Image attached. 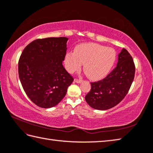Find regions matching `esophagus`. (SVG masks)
<instances>
[{
  "label": "esophagus",
  "instance_id": "1",
  "mask_svg": "<svg viewBox=\"0 0 153 153\" xmlns=\"http://www.w3.org/2000/svg\"><path fill=\"white\" fill-rule=\"evenodd\" d=\"M74 82L77 83H80L81 82H82V80L80 79H77V78H76V79H74Z\"/></svg>",
  "mask_w": 153,
  "mask_h": 153
}]
</instances>
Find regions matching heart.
Wrapping results in <instances>:
<instances>
[{
  "mask_svg": "<svg viewBox=\"0 0 153 153\" xmlns=\"http://www.w3.org/2000/svg\"><path fill=\"white\" fill-rule=\"evenodd\" d=\"M115 50L95 43L79 44L75 52H68L65 58V67L70 73L83 70L89 79L99 80L108 74L115 60Z\"/></svg>",
  "mask_w": 153,
  "mask_h": 153,
  "instance_id": "b5f03b06",
  "label": "heart"
}]
</instances>
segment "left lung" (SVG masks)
Wrapping results in <instances>:
<instances>
[{"label": "left lung", "instance_id": "1", "mask_svg": "<svg viewBox=\"0 0 153 153\" xmlns=\"http://www.w3.org/2000/svg\"><path fill=\"white\" fill-rule=\"evenodd\" d=\"M135 66L132 56L126 49L118 55L116 68L102 80L91 83V90L85 97L92 108L107 110L123 100L133 82Z\"/></svg>", "mask_w": 153, "mask_h": 153}]
</instances>
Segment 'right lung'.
I'll use <instances>...</instances> for the list:
<instances>
[{
    "label": "right lung",
    "mask_w": 153,
    "mask_h": 153,
    "mask_svg": "<svg viewBox=\"0 0 153 153\" xmlns=\"http://www.w3.org/2000/svg\"><path fill=\"white\" fill-rule=\"evenodd\" d=\"M68 38L37 39L26 46L19 61V75L27 96L37 106L50 108L66 94L74 78L62 65Z\"/></svg>",
    "instance_id": "right-lung-1"
}]
</instances>
